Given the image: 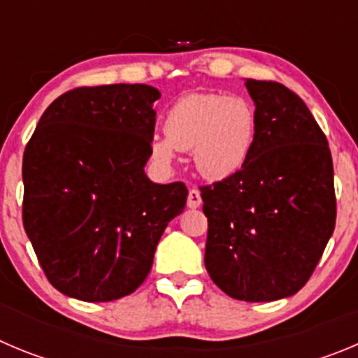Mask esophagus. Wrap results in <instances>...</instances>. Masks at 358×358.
Returning <instances> with one entry per match:
<instances>
[{
  "label": "esophagus",
  "mask_w": 358,
  "mask_h": 358,
  "mask_svg": "<svg viewBox=\"0 0 358 358\" xmlns=\"http://www.w3.org/2000/svg\"><path fill=\"white\" fill-rule=\"evenodd\" d=\"M201 203H203V199H201V194H199V190L190 189L189 198H187V206L194 210V208H199V206H201Z\"/></svg>",
  "instance_id": "obj_1"
}]
</instances>
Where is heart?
<instances>
[{
	"mask_svg": "<svg viewBox=\"0 0 358 358\" xmlns=\"http://www.w3.org/2000/svg\"><path fill=\"white\" fill-rule=\"evenodd\" d=\"M164 134L150 141L157 164L169 168L176 150H190L196 171L210 182H222L236 175L252 153L256 109L242 95L187 93L164 116Z\"/></svg>",
	"mask_w": 358,
	"mask_h": 358,
	"instance_id": "1",
	"label": "heart"
}]
</instances>
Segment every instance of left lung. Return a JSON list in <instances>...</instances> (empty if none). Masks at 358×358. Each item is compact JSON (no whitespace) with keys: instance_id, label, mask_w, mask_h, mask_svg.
Segmentation results:
<instances>
[{"instance_id":"1","label":"left lung","mask_w":358,"mask_h":358,"mask_svg":"<svg viewBox=\"0 0 358 358\" xmlns=\"http://www.w3.org/2000/svg\"><path fill=\"white\" fill-rule=\"evenodd\" d=\"M245 86L256 106L255 146L236 175L201 187L205 266L231 299L273 302L306 285L332 236L334 166L296 93L272 81Z\"/></svg>"}]
</instances>
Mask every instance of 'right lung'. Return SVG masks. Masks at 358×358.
Returning <instances> with one entry per match:
<instances>
[{
  "label": "right lung",
  "instance_id": "add662e5",
  "mask_svg": "<svg viewBox=\"0 0 358 358\" xmlns=\"http://www.w3.org/2000/svg\"><path fill=\"white\" fill-rule=\"evenodd\" d=\"M148 85L76 88L45 109L22 157V222L63 295L122 299L143 285L187 187L146 176L155 130Z\"/></svg>",
  "mask_w": 358,
  "mask_h": 358
}]
</instances>
